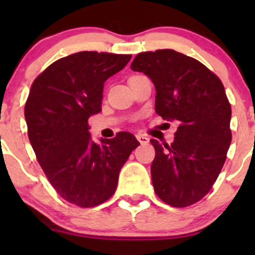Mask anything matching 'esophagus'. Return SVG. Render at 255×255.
Returning <instances> with one entry per match:
<instances>
[{
	"mask_svg": "<svg viewBox=\"0 0 255 255\" xmlns=\"http://www.w3.org/2000/svg\"><path fill=\"white\" fill-rule=\"evenodd\" d=\"M136 139H137V141H139L140 144H142V145L147 144V142L150 141V139H148V137L146 135H144V134H137Z\"/></svg>",
	"mask_w": 255,
	"mask_h": 255,
	"instance_id": "obj_1",
	"label": "esophagus"
}]
</instances>
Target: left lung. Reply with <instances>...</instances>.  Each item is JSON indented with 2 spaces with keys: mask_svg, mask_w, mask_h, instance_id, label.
Segmentation results:
<instances>
[{
  "mask_svg": "<svg viewBox=\"0 0 255 255\" xmlns=\"http://www.w3.org/2000/svg\"><path fill=\"white\" fill-rule=\"evenodd\" d=\"M156 89V113L178 127L170 145L151 139L154 192L166 204L186 207L210 192L231 142V107L224 86L195 58L171 49L140 52L130 64Z\"/></svg>",
  "mask_w": 255,
  "mask_h": 255,
  "instance_id": "left-lung-1",
  "label": "left lung"
}]
</instances>
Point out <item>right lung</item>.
I'll return each mask as SVG.
<instances>
[{
  "label": "right lung",
  "mask_w": 255,
  "mask_h": 255,
  "mask_svg": "<svg viewBox=\"0 0 255 255\" xmlns=\"http://www.w3.org/2000/svg\"><path fill=\"white\" fill-rule=\"evenodd\" d=\"M131 55L81 51L50 64L32 84L25 104L28 139L44 174L64 200L80 207L104 203L140 145L133 134L91 139L89 119L102 111L104 83Z\"/></svg>",
  "instance_id": "right-lung-1"
}]
</instances>
